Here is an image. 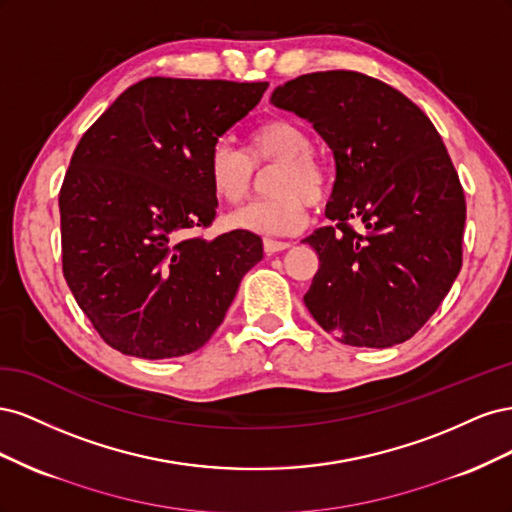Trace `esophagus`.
Returning a JSON list of instances; mask_svg holds the SVG:
<instances>
[{
  "label": "esophagus",
  "mask_w": 512,
  "mask_h": 512,
  "mask_svg": "<svg viewBox=\"0 0 512 512\" xmlns=\"http://www.w3.org/2000/svg\"><path fill=\"white\" fill-rule=\"evenodd\" d=\"M290 243L288 241H275V239H265V252L271 256V254H277V252H284L288 250Z\"/></svg>",
  "instance_id": "esophagus-1"
}]
</instances>
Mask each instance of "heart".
<instances>
[{
	"label": "heart",
	"mask_w": 512,
	"mask_h": 512,
	"mask_svg": "<svg viewBox=\"0 0 512 512\" xmlns=\"http://www.w3.org/2000/svg\"><path fill=\"white\" fill-rule=\"evenodd\" d=\"M277 164L269 179L267 200H258L228 213L226 226L260 237H288L307 224L309 200L327 196V170L312 156L307 132L288 119H271L250 134L247 153L228 143L211 149L207 177L213 194L237 205L252 192L254 168Z\"/></svg>",
	"instance_id": "obj_1"
}]
</instances>
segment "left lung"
<instances>
[{
	"label": "left lung",
	"instance_id": "1",
	"mask_svg": "<svg viewBox=\"0 0 512 512\" xmlns=\"http://www.w3.org/2000/svg\"><path fill=\"white\" fill-rule=\"evenodd\" d=\"M271 104L312 123L335 160L324 213L337 224L303 239L320 260L309 314L348 346L406 342L461 269L466 198L438 130L401 91L350 70L297 76Z\"/></svg>",
	"mask_w": 512,
	"mask_h": 512
}]
</instances>
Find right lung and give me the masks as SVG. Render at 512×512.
I'll return each mask as SVG.
<instances>
[{"instance_id": "right-lung-1", "label": "right lung", "mask_w": 512, "mask_h": 512, "mask_svg": "<svg viewBox=\"0 0 512 512\" xmlns=\"http://www.w3.org/2000/svg\"><path fill=\"white\" fill-rule=\"evenodd\" d=\"M269 83L151 76L128 87L76 145L59 192L61 260L76 303L108 346L138 359L203 348L262 239L215 220L207 162Z\"/></svg>"}]
</instances>
